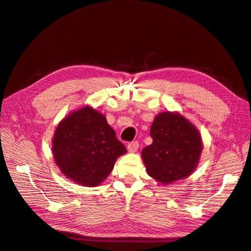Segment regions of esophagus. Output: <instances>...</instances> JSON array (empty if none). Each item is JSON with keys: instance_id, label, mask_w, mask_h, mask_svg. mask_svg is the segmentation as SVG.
I'll list each match as a JSON object with an SVG mask.
<instances>
[{"instance_id": "obj_1", "label": "esophagus", "mask_w": 251, "mask_h": 251, "mask_svg": "<svg viewBox=\"0 0 251 251\" xmlns=\"http://www.w3.org/2000/svg\"><path fill=\"white\" fill-rule=\"evenodd\" d=\"M138 148H139V144L137 141H133L127 144V151H130V153H135V151H137Z\"/></svg>"}]
</instances>
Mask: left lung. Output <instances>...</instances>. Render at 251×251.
I'll return each mask as SVG.
<instances>
[{
	"mask_svg": "<svg viewBox=\"0 0 251 251\" xmlns=\"http://www.w3.org/2000/svg\"><path fill=\"white\" fill-rule=\"evenodd\" d=\"M150 134L153 142L141 151L149 176L162 185L191 176L203 150L196 126L179 112L168 111L155 117Z\"/></svg>",
	"mask_w": 251,
	"mask_h": 251,
	"instance_id": "left-lung-1",
	"label": "left lung"
}]
</instances>
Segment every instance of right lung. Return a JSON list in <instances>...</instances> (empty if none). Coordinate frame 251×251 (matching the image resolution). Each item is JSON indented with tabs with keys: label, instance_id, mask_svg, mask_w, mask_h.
<instances>
[{
	"label": "right lung",
	"instance_id": "add662e5",
	"mask_svg": "<svg viewBox=\"0 0 251 251\" xmlns=\"http://www.w3.org/2000/svg\"><path fill=\"white\" fill-rule=\"evenodd\" d=\"M126 153L105 116L88 104L60 120L52 138V155L59 171L82 186L100 185Z\"/></svg>",
	"mask_w": 251,
	"mask_h": 251
}]
</instances>
